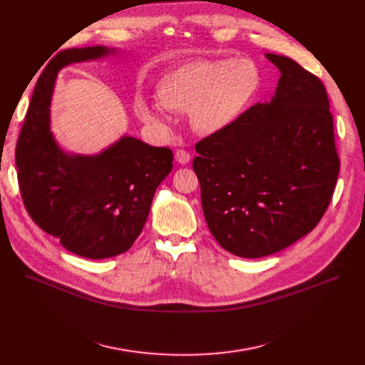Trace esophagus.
<instances>
[{
  "label": "esophagus",
  "mask_w": 365,
  "mask_h": 365,
  "mask_svg": "<svg viewBox=\"0 0 365 365\" xmlns=\"http://www.w3.org/2000/svg\"><path fill=\"white\" fill-rule=\"evenodd\" d=\"M175 160H177L180 165H187V163L190 162V153L185 151V150H182V148L177 150V153H175Z\"/></svg>",
  "instance_id": "1"
}]
</instances>
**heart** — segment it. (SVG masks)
<instances>
[{
    "label": "heart",
    "instance_id": "1",
    "mask_svg": "<svg viewBox=\"0 0 365 365\" xmlns=\"http://www.w3.org/2000/svg\"><path fill=\"white\" fill-rule=\"evenodd\" d=\"M262 76L247 58L196 59L166 71L154 86L155 98L170 113L188 111L190 125L202 135L218 133L232 126L255 99ZM140 117L162 130L169 118L155 103H136Z\"/></svg>",
    "mask_w": 365,
    "mask_h": 365
}]
</instances>
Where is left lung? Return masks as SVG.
I'll return each mask as SVG.
<instances>
[{
    "label": "left lung",
    "mask_w": 365,
    "mask_h": 365,
    "mask_svg": "<svg viewBox=\"0 0 365 365\" xmlns=\"http://www.w3.org/2000/svg\"><path fill=\"white\" fill-rule=\"evenodd\" d=\"M274 96L203 138L193 160L202 210L218 244L237 257L281 251L317 227L340 160L322 81L287 56Z\"/></svg>",
    "instance_id": "left-lung-1"
}]
</instances>
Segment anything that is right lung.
<instances>
[{
	"mask_svg": "<svg viewBox=\"0 0 365 365\" xmlns=\"http://www.w3.org/2000/svg\"><path fill=\"white\" fill-rule=\"evenodd\" d=\"M114 53L106 46L68 48L41 73L16 145L17 181L41 230L80 257L126 252L143 232L155 188L172 170L168 147L123 136L95 155L65 153L50 132V101L61 68Z\"/></svg>",
	"mask_w": 365,
	"mask_h": 365,
	"instance_id": "add662e5",
	"label": "right lung"
}]
</instances>
